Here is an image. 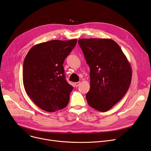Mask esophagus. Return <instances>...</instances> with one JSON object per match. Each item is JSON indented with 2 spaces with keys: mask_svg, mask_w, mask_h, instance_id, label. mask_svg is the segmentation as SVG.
<instances>
[{
  "mask_svg": "<svg viewBox=\"0 0 151 151\" xmlns=\"http://www.w3.org/2000/svg\"><path fill=\"white\" fill-rule=\"evenodd\" d=\"M74 85L76 87H78L80 85V82H75L74 83Z\"/></svg>",
  "mask_w": 151,
  "mask_h": 151,
  "instance_id": "34e87169",
  "label": "esophagus"
}]
</instances>
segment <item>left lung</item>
Wrapping results in <instances>:
<instances>
[{
    "label": "left lung",
    "instance_id": "8db88e82",
    "mask_svg": "<svg viewBox=\"0 0 151 151\" xmlns=\"http://www.w3.org/2000/svg\"><path fill=\"white\" fill-rule=\"evenodd\" d=\"M78 43L90 67L87 101L94 109L107 111L128 91L132 78L130 64L113 40L83 38Z\"/></svg>",
    "mask_w": 151,
    "mask_h": 151
}]
</instances>
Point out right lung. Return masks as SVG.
Instances as JSON below:
<instances>
[{
    "mask_svg": "<svg viewBox=\"0 0 151 151\" xmlns=\"http://www.w3.org/2000/svg\"><path fill=\"white\" fill-rule=\"evenodd\" d=\"M77 39L51 40L33 46L24 59L23 82L29 97L48 112L67 106L73 90L65 79L63 63Z\"/></svg>",
    "mask_w": 151,
    "mask_h": 151,
    "instance_id": "1",
    "label": "right lung"
}]
</instances>
